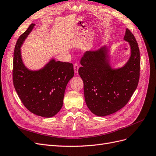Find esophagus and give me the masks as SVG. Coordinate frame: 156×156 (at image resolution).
<instances>
[{"mask_svg": "<svg viewBox=\"0 0 156 156\" xmlns=\"http://www.w3.org/2000/svg\"><path fill=\"white\" fill-rule=\"evenodd\" d=\"M78 69H79V66L78 63H75L74 65V71L75 73H78Z\"/></svg>", "mask_w": 156, "mask_h": 156, "instance_id": "1", "label": "esophagus"}]
</instances>
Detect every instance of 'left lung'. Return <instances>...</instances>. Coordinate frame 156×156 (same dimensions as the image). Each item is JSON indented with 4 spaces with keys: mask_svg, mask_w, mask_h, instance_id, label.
Returning <instances> with one entry per match:
<instances>
[{
    "mask_svg": "<svg viewBox=\"0 0 156 156\" xmlns=\"http://www.w3.org/2000/svg\"><path fill=\"white\" fill-rule=\"evenodd\" d=\"M124 40L130 47V56L120 68H112L108 49L103 46L86 51L78 73L83 82L85 103L98 116H105L122 108L136 90L140 79V53L136 40L126 29Z\"/></svg>",
    "mask_w": 156,
    "mask_h": 156,
    "instance_id": "8db88e82",
    "label": "left lung"
}]
</instances>
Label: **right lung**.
<instances>
[{
    "instance_id": "right-lung-1",
    "label": "right lung",
    "mask_w": 156,
    "mask_h": 156,
    "mask_svg": "<svg viewBox=\"0 0 156 156\" xmlns=\"http://www.w3.org/2000/svg\"><path fill=\"white\" fill-rule=\"evenodd\" d=\"M34 26L31 24L15 45L13 85L20 100L29 111L39 116L51 118L62 107L66 86L74 74L73 65L51 59L38 71L30 70L25 66L20 48Z\"/></svg>"
}]
</instances>
